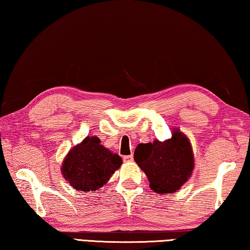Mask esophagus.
<instances>
[{
  "label": "esophagus",
  "mask_w": 250,
  "mask_h": 250,
  "mask_svg": "<svg viewBox=\"0 0 250 250\" xmlns=\"http://www.w3.org/2000/svg\"><path fill=\"white\" fill-rule=\"evenodd\" d=\"M124 161L125 163H130V161H133V159H134V157H133V155H127V156H124Z\"/></svg>",
  "instance_id": "34e87169"
}]
</instances>
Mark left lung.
<instances>
[{
  "label": "left lung",
  "mask_w": 250,
  "mask_h": 250,
  "mask_svg": "<svg viewBox=\"0 0 250 250\" xmlns=\"http://www.w3.org/2000/svg\"><path fill=\"white\" fill-rule=\"evenodd\" d=\"M134 159L158 194L174 193L189 180L194 169V155L186 134L174 127L171 138L139 144Z\"/></svg>",
  "instance_id": "1"
}]
</instances>
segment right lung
<instances>
[{"instance_id":"add662e5","label":"right lung","mask_w":250,"mask_h":250,"mask_svg":"<svg viewBox=\"0 0 250 250\" xmlns=\"http://www.w3.org/2000/svg\"><path fill=\"white\" fill-rule=\"evenodd\" d=\"M123 160L101 145L96 136H86L65 155L61 166L65 181L77 191H95L107 183Z\"/></svg>"}]
</instances>
